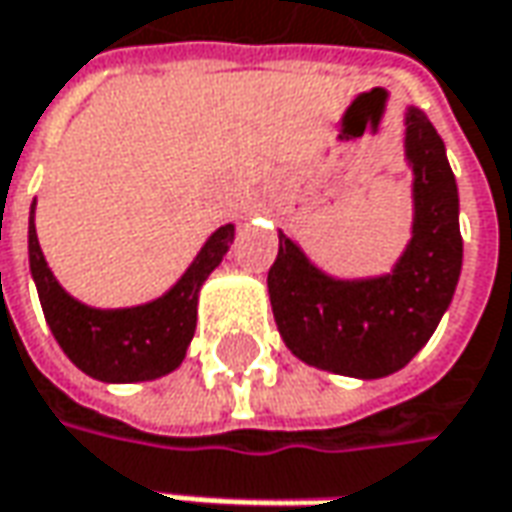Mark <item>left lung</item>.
<instances>
[{"label":"left lung","instance_id":"left-lung-1","mask_svg":"<svg viewBox=\"0 0 512 512\" xmlns=\"http://www.w3.org/2000/svg\"><path fill=\"white\" fill-rule=\"evenodd\" d=\"M411 167V238L382 274L337 277L277 232L269 300L283 343L297 360L357 379L397 374L431 340L462 274L459 186L445 141L428 115L405 107L402 135Z\"/></svg>","mask_w":512,"mask_h":512}]
</instances>
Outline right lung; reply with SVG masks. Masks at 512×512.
I'll use <instances>...</instances> for the list:
<instances>
[{"instance_id":"obj_1","label":"right lung","mask_w":512,"mask_h":512,"mask_svg":"<svg viewBox=\"0 0 512 512\" xmlns=\"http://www.w3.org/2000/svg\"><path fill=\"white\" fill-rule=\"evenodd\" d=\"M235 240V223L215 229L186 272L161 297L127 309H96L62 289L36 235V201L27 218L30 277L56 343L67 360L101 382H147L172 374L186 357L198 323V294Z\"/></svg>"}]
</instances>
